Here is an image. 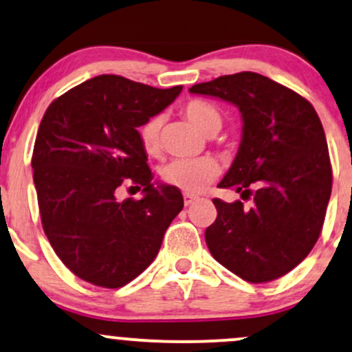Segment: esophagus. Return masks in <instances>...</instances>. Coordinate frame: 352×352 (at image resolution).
Masks as SVG:
<instances>
[{"label":"esophagus","instance_id":"obj_1","mask_svg":"<svg viewBox=\"0 0 352 352\" xmlns=\"http://www.w3.org/2000/svg\"><path fill=\"white\" fill-rule=\"evenodd\" d=\"M195 201H197V196H195V195H184V206H191L192 203H195Z\"/></svg>","mask_w":352,"mask_h":352}]
</instances>
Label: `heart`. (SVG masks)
<instances>
[{"label": "heart", "mask_w": 352, "mask_h": 352, "mask_svg": "<svg viewBox=\"0 0 352 352\" xmlns=\"http://www.w3.org/2000/svg\"><path fill=\"white\" fill-rule=\"evenodd\" d=\"M184 114L201 133L216 134L219 131L223 120L211 102L195 100L184 106ZM163 116H153L146 120L138 129L140 143L148 156L160 155V136ZM221 166L214 157H197V160H175L161 169V177L168 186H173L188 195H196L218 177Z\"/></svg>", "instance_id": "heart-1"}]
</instances>
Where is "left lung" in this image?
I'll list each match as a JSON object with an SVG mask.
<instances>
[{"label":"left lung","instance_id":"8db88e82","mask_svg":"<svg viewBox=\"0 0 352 352\" xmlns=\"http://www.w3.org/2000/svg\"><path fill=\"white\" fill-rule=\"evenodd\" d=\"M189 93L239 109V149L218 186L254 201L244 209L241 201L212 199L218 218L204 232L209 251L244 281L281 278L309 254L324 223L333 169L321 120L293 89L251 71L195 85Z\"/></svg>","mask_w":352,"mask_h":352}]
</instances>
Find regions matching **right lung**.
I'll return each instance as SVG.
<instances>
[{"label":"right lung","instance_id":"1","mask_svg":"<svg viewBox=\"0 0 352 352\" xmlns=\"http://www.w3.org/2000/svg\"><path fill=\"white\" fill-rule=\"evenodd\" d=\"M116 74L74 86L50 104L34 141V188L45 234L71 272L121 287L155 261L184 206L179 189L153 183L138 128L179 96ZM129 179L144 197L118 201Z\"/></svg>","mask_w":352,"mask_h":352}]
</instances>
